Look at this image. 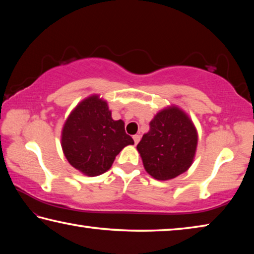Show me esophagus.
I'll return each mask as SVG.
<instances>
[{
    "mask_svg": "<svg viewBox=\"0 0 254 254\" xmlns=\"http://www.w3.org/2000/svg\"><path fill=\"white\" fill-rule=\"evenodd\" d=\"M140 139H141V135H140V134H135V135H133V140H134V143H135V144L139 143Z\"/></svg>",
    "mask_w": 254,
    "mask_h": 254,
    "instance_id": "1",
    "label": "esophagus"
}]
</instances>
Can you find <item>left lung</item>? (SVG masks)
I'll list each match as a JSON object with an SVG mask.
<instances>
[{"label":"left lung","mask_w":254,"mask_h":254,"mask_svg":"<svg viewBox=\"0 0 254 254\" xmlns=\"http://www.w3.org/2000/svg\"><path fill=\"white\" fill-rule=\"evenodd\" d=\"M198 134L187 113L176 105L154 115L150 130L136 145L147 173L157 180L184 174L194 161Z\"/></svg>","instance_id":"1"}]
</instances>
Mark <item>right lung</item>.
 Listing matches in <instances>:
<instances>
[{"label": "right lung", "instance_id": "obj_1", "mask_svg": "<svg viewBox=\"0 0 254 254\" xmlns=\"http://www.w3.org/2000/svg\"><path fill=\"white\" fill-rule=\"evenodd\" d=\"M134 144L122 120L114 121L107 102L91 95L68 115L62 131V148L68 162L85 176L94 177L109 170L120 151Z\"/></svg>", "mask_w": 254, "mask_h": 254}]
</instances>
